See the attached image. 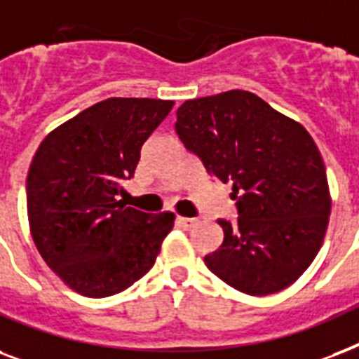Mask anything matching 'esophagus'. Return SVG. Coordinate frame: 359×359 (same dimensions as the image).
<instances>
[{
	"instance_id": "obj_1",
	"label": "esophagus",
	"mask_w": 359,
	"mask_h": 359,
	"mask_svg": "<svg viewBox=\"0 0 359 359\" xmlns=\"http://www.w3.org/2000/svg\"><path fill=\"white\" fill-rule=\"evenodd\" d=\"M176 223L180 224L183 230H191V229H194V226H196V219H193V217H177Z\"/></svg>"
}]
</instances>
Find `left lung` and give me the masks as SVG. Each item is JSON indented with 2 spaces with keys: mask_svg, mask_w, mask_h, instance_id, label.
<instances>
[{
  "mask_svg": "<svg viewBox=\"0 0 359 359\" xmlns=\"http://www.w3.org/2000/svg\"><path fill=\"white\" fill-rule=\"evenodd\" d=\"M176 116L185 148L210 176L232 183L238 200L240 217L219 219L223 245L205 266L249 296L292 285L320 251L332 211L326 166L307 129L243 90L185 101Z\"/></svg>",
  "mask_w": 359,
  "mask_h": 359,
  "instance_id": "8db88e82",
  "label": "left lung"
}]
</instances>
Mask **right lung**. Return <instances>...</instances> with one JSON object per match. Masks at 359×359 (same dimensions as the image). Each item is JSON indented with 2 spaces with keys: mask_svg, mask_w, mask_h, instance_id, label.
I'll return each mask as SVG.
<instances>
[{
  "mask_svg": "<svg viewBox=\"0 0 359 359\" xmlns=\"http://www.w3.org/2000/svg\"><path fill=\"white\" fill-rule=\"evenodd\" d=\"M174 101L110 97L46 135L27 172V219L37 251L74 292L107 298L154 268L174 226L116 194Z\"/></svg>",
  "mask_w": 359,
  "mask_h": 359,
  "instance_id": "right-lung-1",
  "label": "right lung"
}]
</instances>
